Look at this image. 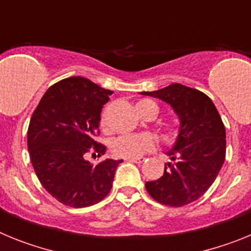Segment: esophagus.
<instances>
[{"label": "esophagus", "mask_w": 251, "mask_h": 251, "mask_svg": "<svg viewBox=\"0 0 251 251\" xmlns=\"http://www.w3.org/2000/svg\"><path fill=\"white\" fill-rule=\"evenodd\" d=\"M127 161L134 162V163H142V162L145 161V158L143 157H137V158H127Z\"/></svg>", "instance_id": "obj_1"}]
</instances>
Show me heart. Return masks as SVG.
<instances>
[{"mask_svg": "<svg viewBox=\"0 0 251 251\" xmlns=\"http://www.w3.org/2000/svg\"><path fill=\"white\" fill-rule=\"evenodd\" d=\"M138 106H148L154 112V115L158 113V105L150 99H145L137 103ZM136 105V106H137ZM106 126L105 115H101L100 127L104 128ZM177 129L175 127L166 128V136L167 138H172L176 136ZM154 147V142L152 137L148 134H134V136H121L115 138L110 143V152L114 157L118 158H136L142 156L143 153L148 152Z\"/></svg>", "mask_w": 251, "mask_h": 251, "instance_id": "obj_1", "label": "heart"}]
</instances>
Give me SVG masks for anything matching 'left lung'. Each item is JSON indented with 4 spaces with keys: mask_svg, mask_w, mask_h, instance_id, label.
Instances as JSON below:
<instances>
[{
    "mask_svg": "<svg viewBox=\"0 0 251 251\" xmlns=\"http://www.w3.org/2000/svg\"><path fill=\"white\" fill-rule=\"evenodd\" d=\"M141 94L170 104L179 119L176 143L166 153L172 162L166 163L161 178L146 182V190L166 206L194 202L214 183L225 161L226 132L220 114L207 95L182 84Z\"/></svg>",
    "mask_w": 251,
    "mask_h": 251,
    "instance_id": "obj_1",
    "label": "left lung"
}]
</instances>
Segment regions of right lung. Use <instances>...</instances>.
<instances>
[{
	"label": "right lung",
	"instance_id": "add662e5",
	"mask_svg": "<svg viewBox=\"0 0 251 251\" xmlns=\"http://www.w3.org/2000/svg\"><path fill=\"white\" fill-rule=\"evenodd\" d=\"M112 94L86 77H66L49 88L32 113L27 130L31 163L44 188L64 205H95L112 188L123 161L93 165L84 158L89 152L105 153L95 137L101 108Z\"/></svg>",
	"mask_w": 251,
	"mask_h": 251
}]
</instances>
